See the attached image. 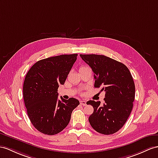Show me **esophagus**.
Wrapping results in <instances>:
<instances>
[{
	"label": "esophagus",
	"mask_w": 158,
	"mask_h": 158,
	"mask_svg": "<svg viewBox=\"0 0 158 158\" xmlns=\"http://www.w3.org/2000/svg\"><path fill=\"white\" fill-rule=\"evenodd\" d=\"M80 105H83V106H86V102L85 101H80Z\"/></svg>",
	"instance_id": "1"
}]
</instances>
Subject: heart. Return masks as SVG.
I'll use <instances>...</instances> for the list:
<instances>
[{"mask_svg": "<svg viewBox=\"0 0 158 158\" xmlns=\"http://www.w3.org/2000/svg\"><path fill=\"white\" fill-rule=\"evenodd\" d=\"M87 68V67H86V66H82V67H81L80 68V70H81V69H82V68Z\"/></svg>", "mask_w": 158, "mask_h": 158, "instance_id": "obj_1", "label": "heart"}]
</instances>
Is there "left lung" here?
<instances>
[{
    "mask_svg": "<svg viewBox=\"0 0 158 158\" xmlns=\"http://www.w3.org/2000/svg\"><path fill=\"white\" fill-rule=\"evenodd\" d=\"M94 72V87L105 91L103 105L89 101L94 108L88 118L92 127L104 135L117 132L124 125L131 112L135 88L128 68L125 64L102 55L80 54Z\"/></svg>",
    "mask_w": 158,
    "mask_h": 158,
    "instance_id": "1",
    "label": "left lung"
}]
</instances>
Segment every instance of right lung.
Returning a JSON list of instances; mask_svg holds the SVG:
<instances>
[{"mask_svg": "<svg viewBox=\"0 0 158 158\" xmlns=\"http://www.w3.org/2000/svg\"><path fill=\"white\" fill-rule=\"evenodd\" d=\"M77 53L50 57L29 69L23 84V98L28 117L40 132L53 135L66 127L73 110L80 104L70 98H57L59 84H64Z\"/></svg>", "mask_w": 158, "mask_h": 158, "instance_id": "add662e5", "label": "right lung"}]
</instances>
